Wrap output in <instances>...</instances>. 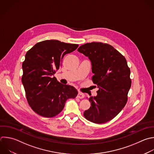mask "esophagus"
<instances>
[{
	"label": "esophagus",
	"instance_id": "34e87169",
	"mask_svg": "<svg viewBox=\"0 0 154 154\" xmlns=\"http://www.w3.org/2000/svg\"><path fill=\"white\" fill-rule=\"evenodd\" d=\"M85 96V94L81 92H78V95H77V97L79 98V99H82L84 98Z\"/></svg>",
	"mask_w": 154,
	"mask_h": 154
}]
</instances>
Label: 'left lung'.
I'll use <instances>...</instances> for the list:
<instances>
[{
    "label": "left lung",
    "mask_w": 154,
    "mask_h": 154,
    "mask_svg": "<svg viewBox=\"0 0 154 154\" xmlns=\"http://www.w3.org/2000/svg\"><path fill=\"white\" fill-rule=\"evenodd\" d=\"M78 51L91 63L92 81L99 90L89 101L85 118L94 123H104L114 118L124 108L131 88L130 69L125 58L112 46L92 42L81 46Z\"/></svg>",
    "instance_id": "1"
}]
</instances>
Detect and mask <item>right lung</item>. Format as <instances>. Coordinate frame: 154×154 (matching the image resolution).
I'll list each match as a JSON object with an SVG mask.
<instances>
[{
    "instance_id": "1",
    "label": "right lung",
    "mask_w": 154,
    "mask_h": 154,
    "mask_svg": "<svg viewBox=\"0 0 154 154\" xmlns=\"http://www.w3.org/2000/svg\"><path fill=\"white\" fill-rule=\"evenodd\" d=\"M78 46L48 40L37 43L26 54L22 82L29 105L40 116L52 117L58 115L66 101L77 96L75 87L61 84L53 76L61 67L64 56Z\"/></svg>"
}]
</instances>
